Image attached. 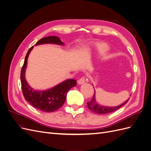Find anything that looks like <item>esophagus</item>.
Returning a JSON list of instances; mask_svg holds the SVG:
<instances>
[{"label": "esophagus", "instance_id": "obj_1", "mask_svg": "<svg viewBox=\"0 0 151 151\" xmlns=\"http://www.w3.org/2000/svg\"><path fill=\"white\" fill-rule=\"evenodd\" d=\"M85 82V78L84 77H81V78H80L78 80V84L82 85Z\"/></svg>", "mask_w": 151, "mask_h": 151}]
</instances>
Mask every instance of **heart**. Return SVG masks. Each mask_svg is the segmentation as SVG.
Returning <instances> with one entry per match:
<instances>
[{"label": "heart", "instance_id": "b5f03b06", "mask_svg": "<svg viewBox=\"0 0 151 151\" xmlns=\"http://www.w3.org/2000/svg\"><path fill=\"white\" fill-rule=\"evenodd\" d=\"M96 50L97 52L99 53V54L104 55L109 51V47L106 45L102 44V45H100L99 46H97L96 47Z\"/></svg>", "mask_w": 151, "mask_h": 151}]
</instances>
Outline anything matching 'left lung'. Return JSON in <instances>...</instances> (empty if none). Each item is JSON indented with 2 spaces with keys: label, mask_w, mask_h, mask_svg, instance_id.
<instances>
[{
  "label": "left lung",
  "mask_w": 151,
  "mask_h": 151,
  "mask_svg": "<svg viewBox=\"0 0 151 151\" xmlns=\"http://www.w3.org/2000/svg\"><path fill=\"white\" fill-rule=\"evenodd\" d=\"M94 88V87H93ZM94 95L93 96V98H92L91 100L89 102H87V106H88V109L93 112L97 114H109L110 112H113L114 111H116V110L119 109L121 108L122 106H124L125 104L127 103L129 99L126 100L124 103L118 106H106L100 105L97 103L96 101V97H95V90L94 89Z\"/></svg>",
  "instance_id": "8db88e82"
}]
</instances>
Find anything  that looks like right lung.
Here are the masks:
<instances>
[{
  "instance_id": "obj_1",
  "label": "right lung",
  "mask_w": 151,
  "mask_h": 151,
  "mask_svg": "<svg viewBox=\"0 0 151 151\" xmlns=\"http://www.w3.org/2000/svg\"><path fill=\"white\" fill-rule=\"evenodd\" d=\"M44 44H55L63 46L60 38L57 36H48L41 39L35 46ZM34 46H32L25 58V60L21 73V81L22 90L25 100L34 107L45 112H52L61 108L64 104L66 99V95L70 88L76 85V80L68 79L52 88L46 90H36L29 85L25 77V73L27 68V59L29 53Z\"/></svg>"
}]
</instances>
